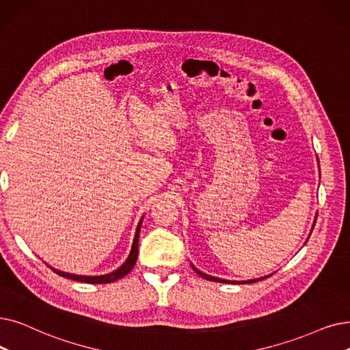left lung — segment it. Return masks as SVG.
<instances>
[{"mask_svg": "<svg viewBox=\"0 0 350 350\" xmlns=\"http://www.w3.org/2000/svg\"><path fill=\"white\" fill-rule=\"evenodd\" d=\"M316 219H317V215H316ZM314 223H316V220H314ZM314 223H313V227H314ZM312 234V233H310ZM191 267H193V270L197 273V275L199 276H202L203 279H206V280H210V282H219V283H233V284H241V283H254V282H259V280H263L265 278H260V279H253V280H245V282H236V280H224V279H219V278H215V276H208V275H206V273H203V271H200L199 269L197 267H194L193 265H191ZM266 278H269V276H266Z\"/></svg>", "mask_w": 350, "mask_h": 350, "instance_id": "1", "label": "left lung"}]
</instances>
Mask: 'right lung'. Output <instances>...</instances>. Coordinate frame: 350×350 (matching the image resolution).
Here are the masks:
<instances>
[{
  "instance_id": "obj_1",
  "label": "right lung",
  "mask_w": 350,
  "mask_h": 350,
  "mask_svg": "<svg viewBox=\"0 0 350 350\" xmlns=\"http://www.w3.org/2000/svg\"><path fill=\"white\" fill-rule=\"evenodd\" d=\"M142 223H143V217L139 221L137 230H135L134 234V240H133V246L130 250V254L127 257V260L121 265L117 270L109 273V275H103V276H79V275H71V273H66V271H59L57 269H53V271H55L57 275L63 276L66 279H71V280H77V282H84V283H91V284H103V283H111L116 282L121 278H124L126 275L131 271V269L134 267L135 262H137V256H139V237H140V229H142Z\"/></svg>"
}]
</instances>
